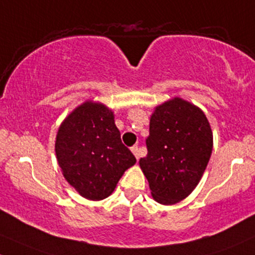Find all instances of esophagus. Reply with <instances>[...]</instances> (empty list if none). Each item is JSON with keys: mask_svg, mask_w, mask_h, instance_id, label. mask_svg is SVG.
Listing matches in <instances>:
<instances>
[{"mask_svg": "<svg viewBox=\"0 0 255 255\" xmlns=\"http://www.w3.org/2000/svg\"><path fill=\"white\" fill-rule=\"evenodd\" d=\"M130 150H132V152L134 153V156H135L136 159H139V157H140V152H139L138 145H134V146L130 147Z\"/></svg>", "mask_w": 255, "mask_h": 255, "instance_id": "34e87169", "label": "esophagus"}]
</instances>
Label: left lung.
Wrapping results in <instances>:
<instances>
[{
	"instance_id": "1",
	"label": "left lung",
	"mask_w": 255,
	"mask_h": 255,
	"mask_svg": "<svg viewBox=\"0 0 255 255\" xmlns=\"http://www.w3.org/2000/svg\"><path fill=\"white\" fill-rule=\"evenodd\" d=\"M147 155L139 161L151 195L162 205H174L192 192L213 149L206 115L174 98L156 108L146 139Z\"/></svg>"
}]
</instances>
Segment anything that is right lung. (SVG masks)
Returning a JSON list of instances; mask_svg holds the SVG:
<instances>
[{"mask_svg": "<svg viewBox=\"0 0 255 255\" xmlns=\"http://www.w3.org/2000/svg\"><path fill=\"white\" fill-rule=\"evenodd\" d=\"M55 152L70 185L93 201L111 195L125 170L136 162L123 145L111 110L91 102L78 106L61 123Z\"/></svg>", "mask_w": 255, "mask_h": 255, "instance_id": "add662e5", "label": "right lung"}]
</instances>
